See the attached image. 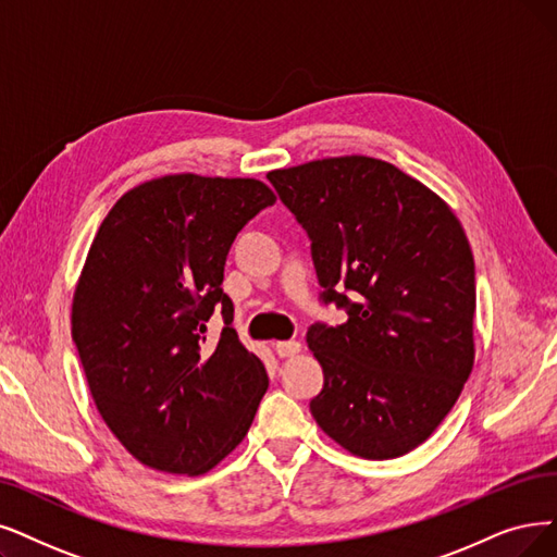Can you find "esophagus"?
<instances>
[{
	"instance_id": "34e87169",
	"label": "esophagus",
	"mask_w": 557,
	"mask_h": 557,
	"mask_svg": "<svg viewBox=\"0 0 557 557\" xmlns=\"http://www.w3.org/2000/svg\"><path fill=\"white\" fill-rule=\"evenodd\" d=\"M274 349L281 359H290V356H297L301 351V343L299 341H278L274 345Z\"/></svg>"
}]
</instances>
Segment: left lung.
I'll list each match as a JSON object with an SVG mask.
<instances>
[{
	"label": "left lung",
	"instance_id": "1",
	"mask_svg": "<svg viewBox=\"0 0 557 557\" xmlns=\"http://www.w3.org/2000/svg\"><path fill=\"white\" fill-rule=\"evenodd\" d=\"M267 177L310 237L322 301L347 310L345 324L306 333L324 370L310 413L356 457H403L434 434L473 370L475 262L459 219L366 154Z\"/></svg>",
	"mask_w": 557,
	"mask_h": 557
}]
</instances>
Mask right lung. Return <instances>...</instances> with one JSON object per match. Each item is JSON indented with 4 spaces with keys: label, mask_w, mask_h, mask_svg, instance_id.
I'll return each mask as SVG.
<instances>
[{
    "label": "right lung",
    "mask_w": 557,
    "mask_h": 557,
    "mask_svg": "<svg viewBox=\"0 0 557 557\" xmlns=\"http://www.w3.org/2000/svg\"><path fill=\"white\" fill-rule=\"evenodd\" d=\"M276 196L256 177L173 173L123 194L73 297L88 391L125 450L154 471L203 475L247 436L270 386L221 290L237 233ZM227 326L205 345L213 306Z\"/></svg>",
    "instance_id": "1"
}]
</instances>
